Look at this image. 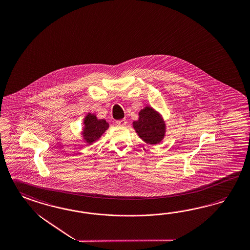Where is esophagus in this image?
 <instances>
[{"label": "esophagus", "instance_id": "esophagus-1", "mask_svg": "<svg viewBox=\"0 0 250 250\" xmlns=\"http://www.w3.org/2000/svg\"><path fill=\"white\" fill-rule=\"evenodd\" d=\"M116 123H117V125H119V126H125L126 124H127V121L126 120H120V121H117L116 122Z\"/></svg>", "mask_w": 250, "mask_h": 250}]
</instances>
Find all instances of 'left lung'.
Wrapping results in <instances>:
<instances>
[{"mask_svg": "<svg viewBox=\"0 0 250 250\" xmlns=\"http://www.w3.org/2000/svg\"><path fill=\"white\" fill-rule=\"evenodd\" d=\"M133 127L140 138L149 144L160 143L165 136V123L150 107L141 109L139 120L133 122Z\"/></svg>", "mask_w": 250, "mask_h": 250, "instance_id": "1", "label": "left lung"}]
</instances>
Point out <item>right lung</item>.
I'll return each instance as SVG.
<instances>
[{
	"label": "right lung",
	"mask_w": 250,
	"mask_h": 250,
	"mask_svg": "<svg viewBox=\"0 0 250 250\" xmlns=\"http://www.w3.org/2000/svg\"><path fill=\"white\" fill-rule=\"evenodd\" d=\"M84 140L87 143L91 144L101 138V136L109 128V123L105 120H98L96 116L89 113L84 120Z\"/></svg>",
	"instance_id": "1"
}]
</instances>
